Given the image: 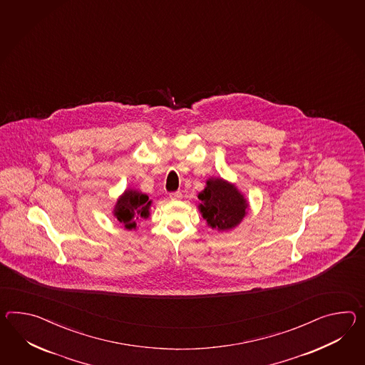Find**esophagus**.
<instances>
[{
    "label": "esophagus",
    "mask_w": 365,
    "mask_h": 365,
    "mask_svg": "<svg viewBox=\"0 0 365 365\" xmlns=\"http://www.w3.org/2000/svg\"><path fill=\"white\" fill-rule=\"evenodd\" d=\"M180 197H182V192H180V191L170 192V199H173V200H179Z\"/></svg>",
    "instance_id": "1"
}]
</instances>
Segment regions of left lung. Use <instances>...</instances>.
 I'll return each instance as SVG.
<instances>
[{"label":"left lung","instance_id":"obj_1","mask_svg":"<svg viewBox=\"0 0 365 365\" xmlns=\"http://www.w3.org/2000/svg\"><path fill=\"white\" fill-rule=\"evenodd\" d=\"M200 214L217 231H228L240 224L247 215L248 202L235 185L222 178H210L197 195Z\"/></svg>","mask_w":365,"mask_h":365}]
</instances>
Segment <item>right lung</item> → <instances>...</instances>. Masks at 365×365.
Listing matches in <instances>:
<instances>
[{
    "label": "right lung",
    "instance_id": "add662e5",
    "mask_svg": "<svg viewBox=\"0 0 365 365\" xmlns=\"http://www.w3.org/2000/svg\"><path fill=\"white\" fill-rule=\"evenodd\" d=\"M151 200L146 194L137 190H126L123 195L117 199L113 215L120 224H123L126 230H135V220L149 217V208Z\"/></svg>",
    "mask_w": 365,
    "mask_h": 365
}]
</instances>
